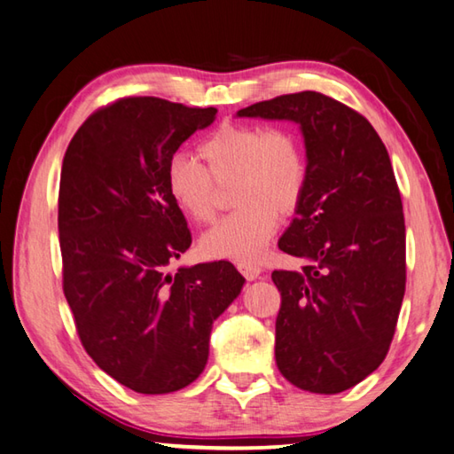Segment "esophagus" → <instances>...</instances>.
Returning <instances> with one entry per match:
<instances>
[{
	"instance_id": "34e87169",
	"label": "esophagus",
	"mask_w": 454,
	"mask_h": 454,
	"mask_svg": "<svg viewBox=\"0 0 454 454\" xmlns=\"http://www.w3.org/2000/svg\"><path fill=\"white\" fill-rule=\"evenodd\" d=\"M237 269L241 275L247 278V280H254L256 277L261 275V267L256 262H251V261H239L237 262Z\"/></svg>"
}]
</instances>
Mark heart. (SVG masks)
<instances>
[{"label": "heart", "mask_w": 454, "mask_h": 454, "mask_svg": "<svg viewBox=\"0 0 454 454\" xmlns=\"http://www.w3.org/2000/svg\"><path fill=\"white\" fill-rule=\"evenodd\" d=\"M198 160L176 156L168 166V195L193 223L215 217L217 185H233L237 211L205 231L200 247L213 259L254 261L275 235L278 215L301 203L308 164L302 142L288 128L225 124L207 136Z\"/></svg>", "instance_id": "obj_1"}]
</instances>
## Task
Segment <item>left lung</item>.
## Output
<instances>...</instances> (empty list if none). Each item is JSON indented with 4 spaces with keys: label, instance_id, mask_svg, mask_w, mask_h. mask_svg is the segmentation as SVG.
Wrapping results in <instances>:
<instances>
[{
    "label": "left lung",
    "instance_id": "8db88e82",
    "mask_svg": "<svg viewBox=\"0 0 454 454\" xmlns=\"http://www.w3.org/2000/svg\"><path fill=\"white\" fill-rule=\"evenodd\" d=\"M237 116L301 126L308 182L278 249L275 357L304 391L340 393L386 360L405 294V219L389 153L365 118L326 94H282Z\"/></svg>",
    "mask_w": 454,
    "mask_h": 454
}]
</instances>
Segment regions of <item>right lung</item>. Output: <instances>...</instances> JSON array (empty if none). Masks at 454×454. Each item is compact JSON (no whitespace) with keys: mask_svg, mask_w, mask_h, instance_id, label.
<instances>
[{"mask_svg":"<svg viewBox=\"0 0 454 454\" xmlns=\"http://www.w3.org/2000/svg\"><path fill=\"white\" fill-rule=\"evenodd\" d=\"M215 114L213 106L128 97L90 114L65 152V298L94 364L136 393L160 395L198 380L213 322L245 285L227 261L168 270L192 245L168 195V166Z\"/></svg>","mask_w":454,"mask_h":454,"instance_id":"add662e5","label":"right lung"}]
</instances>
